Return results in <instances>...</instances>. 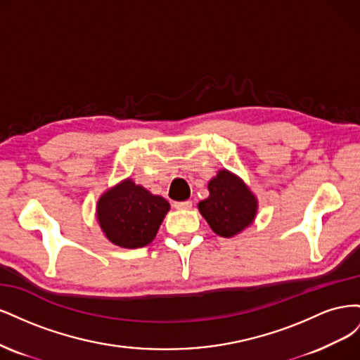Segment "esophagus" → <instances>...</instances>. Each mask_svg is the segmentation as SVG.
I'll return each instance as SVG.
<instances>
[{"instance_id":"esophagus-1","label":"esophagus","mask_w":360,"mask_h":360,"mask_svg":"<svg viewBox=\"0 0 360 360\" xmlns=\"http://www.w3.org/2000/svg\"><path fill=\"white\" fill-rule=\"evenodd\" d=\"M174 209L177 210H188V209H192V201H176L172 204Z\"/></svg>"}]
</instances>
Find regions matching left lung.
<instances>
[{"instance_id": "8db88e82", "label": "left lung", "mask_w": 360, "mask_h": 360, "mask_svg": "<svg viewBox=\"0 0 360 360\" xmlns=\"http://www.w3.org/2000/svg\"><path fill=\"white\" fill-rule=\"evenodd\" d=\"M210 197L198 204L200 213L212 230L222 237H233L252 224L257 200L230 171L222 169L209 183Z\"/></svg>"}]
</instances>
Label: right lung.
<instances>
[{
  "label": "right lung",
  "instance_id": "1",
  "mask_svg": "<svg viewBox=\"0 0 360 360\" xmlns=\"http://www.w3.org/2000/svg\"><path fill=\"white\" fill-rule=\"evenodd\" d=\"M168 210L165 198L126 180L102 195L97 219L114 245L135 249L153 240Z\"/></svg>",
  "mask_w": 360,
  "mask_h": 360
}]
</instances>
